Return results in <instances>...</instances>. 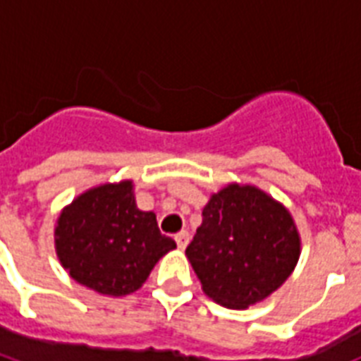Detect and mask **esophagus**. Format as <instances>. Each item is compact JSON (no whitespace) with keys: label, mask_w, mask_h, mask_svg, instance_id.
<instances>
[{"label":"esophagus","mask_w":361,"mask_h":361,"mask_svg":"<svg viewBox=\"0 0 361 361\" xmlns=\"http://www.w3.org/2000/svg\"><path fill=\"white\" fill-rule=\"evenodd\" d=\"M174 240H176V243H178V247H180V249H185L187 243H189V232H187V231L178 232V234L174 236Z\"/></svg>","instance_id":"obj_1"}]
</instances>
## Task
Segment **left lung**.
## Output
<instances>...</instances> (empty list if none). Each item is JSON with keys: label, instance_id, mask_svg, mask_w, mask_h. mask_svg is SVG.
I'll return each instance as SVG.
<instances>
[{"label": "left lung", "instance_id": "8db88e82", "mask_svg": "<svg viewBox=\"0 0 361 361\" xmlns=\"http://www.w3.org/2000/svg\"><path fill=\"white\" fill-rule=\"evenodd\" d=\"M185 255L204 292L240 309L288 279L300 257V236L290 214L266 192L228 185L202 209V225Z\"/></svg>", "mask_w": 361, "mask_h": 361}]
</instances>
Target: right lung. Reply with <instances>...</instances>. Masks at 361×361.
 I'll return each mask as SVG.
<instances>
[{
  "instance_id": "right-lung-1",
  "label": "right lung",
  "mask_w": 361,
  "mask_h": 361,
  "mask_svg": "<svg viewBox=\"0 0 361 361\" xmlns=\"http://www.w3.org/2000/svg\"><path fill=\"white\" fill-rule=\"evenodd\" d=\"M58 257L80 285L109 296L138 290L176 241L161 234L155 214L140 212L133 183H109L84 192L58 221Z\"/></svg>"
}]
</instances>
